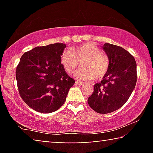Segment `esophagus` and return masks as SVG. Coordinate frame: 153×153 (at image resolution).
<instances>
[{"label": "esophagus", "mask_w": 153, "mask_h": 153, "mask_svg": "<svg viewBox=\"0 0 153 153\" xmlns=\"http://www.w3.org/2000/svg\"><path fill=\"white\" fill-rule=\"evenodd\" d=\"M76 85H82L84 84V82H81V81H76Z\"/></svg>", "instance_id": "obj_1"}]
</instances>
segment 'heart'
<instances>
[{"label":"heart","mask_w":153,"mask_h":153,"mask_svg":"<svg viewBox=\"0 0 153 153\" xmlns=\"http://www.w3.org/2000/svg\"><path fill=\"white\" fill-rule=\"evenodd\" d=\"M81 60L82 68L74 73V77L79 80H100L106 76L109 69L107 56L100 53L99 48L93 43L72 47L71 51L65 50L60 57V62L68 73L74 72Z\"/></svg>","instance_id":"heart-1"}]
</instances>
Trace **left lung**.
Returning <instances> with one entry per match:
<instances>
[{
  "mask_svg": "<svg viewBox=\"0 0 153 153\" xmlns=\"http://www.w3.org/2000/svg\"><path fill=\"white\" fill-rule=\"evenodd\" d=\"M102 49L108 56L109 69L88 99L92 109L99 114H109L124 105L137 83V62L123 47L105 43Z\"/></svg>",
  "mask_w": 153,
  "mask_h": 153,
  "instance_id": "obj_1",
  "label": "left lung"
}]
</instances>
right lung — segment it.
<instances>
[{"label":"right lung","instance_id":"right-lung-1","mask_svg":"<svg viewBox=\"0 0 153 153\" xmlns=\"http://www.w3.org/2000/svg\"><path fill=\"white\" fill-rule=\"evenodd\" d=\"M65 47L62 43L37 47L21 58L16 70L19 92L25 103L37 112L57 111L75 83L60 62Z\"/></svg>","mask_w":153,"mask_h":153}]
</instances>
